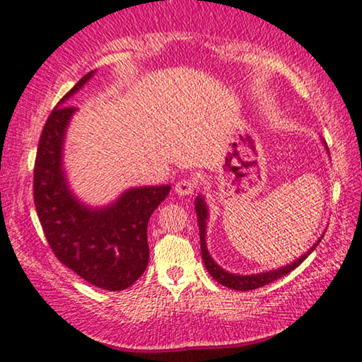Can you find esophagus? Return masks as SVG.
<instances>
[{"mask_svg":"<svg viewBox=\"0 0 362 362\" xmlns=\"http://www.w3.org/2000/svg\"><path fill=\"white\" fill-rule=\"evenodd\" d=\"M195 187H197V184L194 180H189V178H182V180H178L175 184V192L182 197L192 195V194H194Z\"/></svg>","mask_w":362,"mask_h":362,"instance_id":"obj_1","label":"esophagus"}]
</instances>
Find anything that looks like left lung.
<instances>
[{"instance_id": "left-lung-1", "label": "left lung", "mask_w": 362, "mask_h": 362, "mask_svg": "<svg viewBox=\"0 0 362 362\" xmlns=\"http://www.w3.org/2000/svg\"><path fill=\"white\" fill-rule=\"evenodd\" d=\"M325 146H326V142H325ZM326 151H327V146H326ZM195 214H197V221H199V230H200L202 259H204L206 272H209L210 276L214 278L215 281H218L220 285L231 288V290H235V291L257 290V288L268 285V283L274 281V279L285 276V274L290 273L291 269L300 267V264L308 258V255H310L313 250L317 247V243L321 242V238L325 237V235H321V237L317 238V242L313 243V247L308 250L305 255H301L300 258H296L295 262H291L290 264H285V267H279L276 269H269V272H262V273H255V274H237V273L226 272V269L218 267V263L211 258L209 248H206L205 238H206V220H209V206H206V202L202 195H199L195 199Z\"/></svg>"}]
</instances>
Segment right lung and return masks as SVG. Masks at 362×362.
<instances>
[{
  "label": "right lung",
  "instance_id": "right-lung-1",
  "mask_svg": "<svg viewBox=\"0 0 362 362\" xmlns=\"http://www.w3.org/2000/svg\"><path fill=\"white\" fill-rule=\"evenodd\" d=\"M94 72L81 77L46 120L35 162V206L47 243L62 264L90 285L122 291L146 272L148 218L170 185L132 187L105 206L86 205L71 190L62 156L67 125L77 109L66 104Z\"/></svg>",
  "mask_w": 362,
  "mask_h": 362
}]
</instances>
